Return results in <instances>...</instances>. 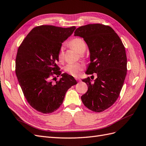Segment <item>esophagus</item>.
<instances>
[{
	"label": "esophagus",
	"instance_id": "1",
	"mask_svg": "<svg viewBox=\"0 0 146 146\" xmlns=\"http://www.w3.org/2000/svg\"><path fill=\"white\" fill-rule=\"evenodd\" d=\"M76 80L77 81H78V82L81 81V80H80V78H76Z\"/></svg>",
	"mask_w": 146,
	"mask_h": 146
}]
</instances>
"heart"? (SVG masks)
I'll list each match as a JSON object with an SVG mask.
<instances>
[{
  "label": "heart",
  "mask_w": 146,
  "mask_h": 146,
  "mask_svg": "<svg viewBox=\"0 0 146 146\" xmlns=\"http://www.w3.org/2000/svg\"><path fill=\"white\" fill-rule=\"evenodd\" d=\"M69 45L72 47L74 48H75L79 53H83L86 49V44L85 41L80 38H73L69 42ZM63 47L61 46L60 48L58 55L59 61H62L63 60ZM84 68H85V65H84V64L80 62H78L75 63L67 64L63 68V69L66 72H67L68 74L70 75V76L77 77L80 74V72L82 71Z\"/></svg>",
  "instance_id": "1"
}]
</instances>
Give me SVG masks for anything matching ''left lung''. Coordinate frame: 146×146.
Masks as SVG:
<instances>
[{"label":"left lung","mask_w":146,"mask_h":146,"mask_svg":"<svg viewBox=\"0 0 146 146\" xmlns=\"http://www.w3.org/2000/svg\"><path fill=\"white\" fill-rule=\"evenodd\" d=\"M76 36L86 42L90 52L91 63L86 73L97 74L94 81L83 79L88 91L81 97L83 104L94 112H102L115 102L127 74L125 47L114 30L108 25L88 24L77 28Z\"/></svg>","instance_id":"left-lung-1"}]
</instances>
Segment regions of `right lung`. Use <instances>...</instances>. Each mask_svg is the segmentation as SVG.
Here are the masks:
<instances>
[{"mask_svg":"<svg viewBox=\"0 0 146 146\" xmlns=\"http://www.w3.org/2000/svg\"><path fill=\"white\" fill-rule=\"evenodd\" d=\"M75 29V26H37L18 48L15 70L17 80L28 103L39 112L48 114L56 111L69 88L77 84L72 76L61 74L56 64L62 42ZM54 74L62 76L55 83L52 82L56 78Z\"/></svg>","mask_w":146,"mask_h":146,"instance_id":"1","label":"right lung"}]
</instances>
